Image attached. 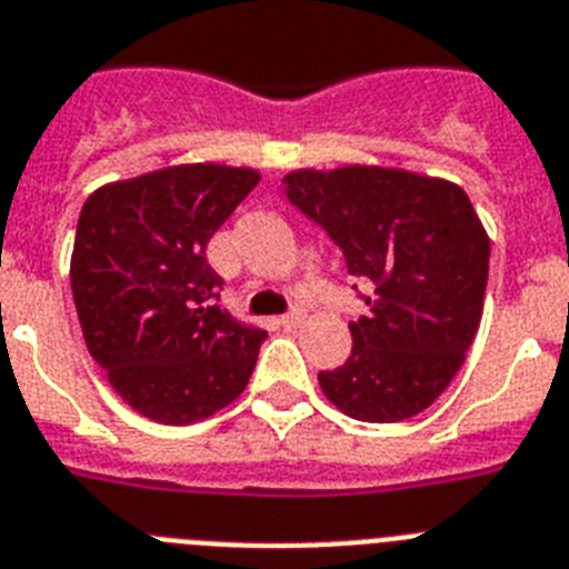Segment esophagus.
Returning <instances> with one entry per match:
<instances>
[{"mask_svg":"<svg viewBox=\"0 0 569 569\" xmlns=\"http://www.w3.org/2000/svg\"><path fill=\"white\" fill-rule=\"evenodd\" d=\"M300 323H303V312H289L280 318V326H283V329H298Z\"/></svg>","mask_w":569,"mask_h":569,"instance_id":"obj_1","label":"esophagus"}]
</instances>
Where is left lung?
I'll list each match as a JSON object with an SVG mask.
<instances>
[{
  "mask_svg": "<svg viewBox=\"0 0 569 569\" xmlns=\"http://www.w3.org/2000/svg\"><path fill=\"white\" fill-rule=\"evenodd\" d=\"M283 189L372 286L369 312L349 323L352 355L318 375L326 398L369 423L432 407L476 340L490 274V237L467 191L383 166L300 168Z\"/></svg>",
  "mask_w": 569,
  "mask_h": 569,
  "instance_id": "8db88e82",
  "label": "left lung"
}]
</instances>
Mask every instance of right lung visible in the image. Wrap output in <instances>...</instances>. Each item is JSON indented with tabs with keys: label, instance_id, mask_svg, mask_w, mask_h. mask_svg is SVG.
I'll list each match as a JSON object with an SVG mask.
<instances>
[{
	"label": "right lung",
	"instance_id": "add662e5",
	"mask_svg": "<svg viewBox=\"0 0 569 569\" xmlns=\"http://www.w3.org/2000/svg\"><path fill=\"white\" fill-rule=\"evenodd\" d=\"M260 182L254 168L189 162L108 182L82 206L71 289L88 352L140 415L168 427L229 407L263 329L214 303L206 246Z\"/></svg>",
	"mask_w": 569,
	"mask_h": 569
}]
</instances>
